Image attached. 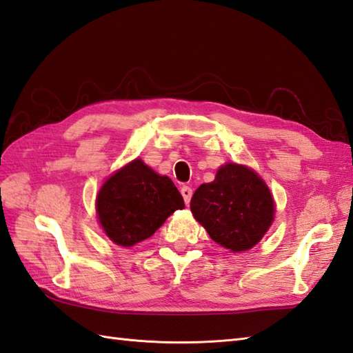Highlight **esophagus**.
I'll return each instance as SVG.
<instances>
[{
  "label": "esophagus",
  "instance_id": "esophagus-1",
  "mask_svg": "<svg viewBox=\"0 0 353 353\" xmlns=\"http://www.w3.org/2000/svg\"><path fill=\"white\" fill-rule=\"evenodd\" d=\"M192 193H193V190L190 189L189 185H183V187H181V195H183V198H184V203H185V204L190 203Z\"/></svg>",
  "mask_w": 353,
  "mask_h": 353
}]
</instances>
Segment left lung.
<instances>
[{
	"mask_svg": "<svg viewBox=\"0 0 353 353\" xmlns=\"http://www.w3.org/2000/svg\"><path fill=\"white\" fill-rule=\"evenodd\" d=\"M190 208L208 236L230 251L254 247L274 219L267 184L256 172L239 164H225L213 183L199 185Z\"/></svg>",
	"mask_w": 353,
	"mask_h": 353,
	"instance_id": "left-lung-1",
	"label": "left lung"
}]
</instances>
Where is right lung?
I'll return each instance as SVG.
<instances>
[{
    "label": "right lung",
    "instance_id": "add662e5",
    "mask_svg": "<svg viewBox=\"0 0 353 353\" xmlns=\"http://www.w3.org/2000/svg\"><path fill=\"white\" fill-rule=\"evenodd\" d=\"M96 207L108 237L117 245L132 247L152 236L184 207V201L170 178L134 160L103 184Z\"/></svg>",
    "mask_w": 353,
    "mask_h": 353
}]
</instances>
